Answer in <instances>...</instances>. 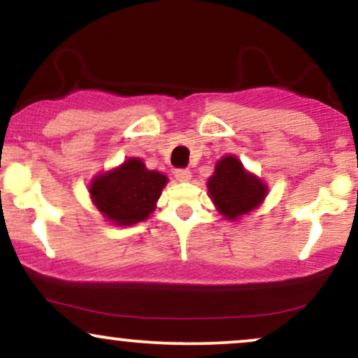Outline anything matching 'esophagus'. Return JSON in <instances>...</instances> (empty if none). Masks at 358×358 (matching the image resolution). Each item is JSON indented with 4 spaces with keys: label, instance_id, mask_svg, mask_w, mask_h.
Here are the masks:
<instances>
[{
    "label": "esophagus",
    "instance_id": "obj_1",
    "mask_svg": "<svg viewBox=\"0 0 358 358\" xmlns=\"http://www.w3.org/2000/svg\"><path fill=\"white\" fill-rule=\"evenodd\" d=\"M173 173L175 178L180 180V182H188V180L192 178V171L188 170V168H176Z\"/></svg>",
    "mask_w": 358,
    "mask_h": 358
}]
</instances>
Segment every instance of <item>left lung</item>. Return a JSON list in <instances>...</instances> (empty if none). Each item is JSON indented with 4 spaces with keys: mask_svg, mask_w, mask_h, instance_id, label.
Masks as SVG:
<instances>
[{
    "mask_svg": "<svg viewBox=\"0 0 358 358\" xmlns=\"http://www.w3.org/2000/svg\"><path fill=\"white\" fill-rule=\"evenodd\" d=\"M208 193L222 215L234 220L262 202L266 185L249 175L236 156H225L208 178Z\"/></svg>",
    "mask_w": 358,
    "mask_h": 358,
    "instance_id": "obj_1",
    "label": "left lung"
}]
</instances>
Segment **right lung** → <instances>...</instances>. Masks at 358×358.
I'll use <instances>...</instances> for the list:
<instances>
[{
    "mask_svg": "<svg viewBox=\"0 0 358 358\" xmlns=\"http://www.w3.org/2000/svg\"><path fill=\"white\" fill-rule=\"evenodd\" d=\"M168 178L146 170L141 159H127L121 168L97 176L90 183V196L106 219L117 225H131L148 219L155 210Z\"/></svg>",
    "mask_w": 358,
    "mask_h": 358,
    "instance_id": "obj_1",
    "label": "right lung"
}]
</instances>
